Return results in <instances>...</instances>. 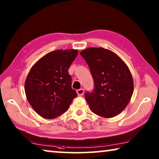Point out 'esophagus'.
I'll use <instances>...</instances> for the list:
<instances>
[{
    "label": "esophagus",
    "instance_id": "obj_1",
    "mask_svg": "<svg viewBox=\"0 0 159 159\" xmlns=\"http://www.w3.org/2000/svg\"><path fill=\"white\" fill-rule=\"evenodd\" d=\"M76 93L78 94V95L81 96L83 95V93H84V90H83V88H80V89L76 90Z\"/></svg>",
    "mask_w": 159,
    "mask_h": 159
}]
</instances>
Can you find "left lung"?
<instances>
[{"mask_svg":"<svg viewBox=\"0 0 159 159\" xmlns=\"http://www.w3.org/2000/svg\"><path fill=\"white\" fill-rule=\"evenodd\" d=\"M94 80L92 92L85 94L93 113L112 118L123 111L133 93V80L128 66L112 51L89 48L80 52Z\"/></svg>","mask_w":159,"mask_h":159,"instance_id":"1","label":"left lung"}]
</instances>
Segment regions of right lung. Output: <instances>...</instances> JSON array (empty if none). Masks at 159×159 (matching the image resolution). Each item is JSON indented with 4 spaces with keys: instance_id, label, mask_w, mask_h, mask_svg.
Masks as SVG:
<instances>
[{
    "instance_id": "right-lung-1",
    "label": "right lung",
    "mask_w": 159,
    "mask_h": 159,
    "mask_svg": "<svg viewBox=\"0 0 159 159\" xmlns=\"http://www.w3.org/2000/svg\"><path fill=\"white\" fill-rule=\"evenodd\" d=\"M77 55V50H55L31 67L25 81V93L30 105L41 116L57 118L67 111L77 96L68 72Z\"/></svg>"
}]
</instances>
